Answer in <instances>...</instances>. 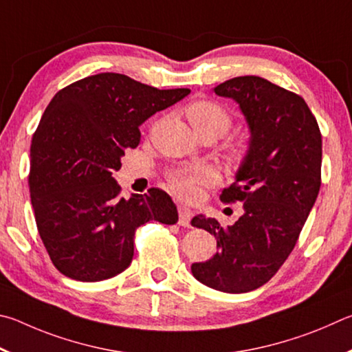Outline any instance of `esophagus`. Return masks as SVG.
Listing matches in <instances>:
<instances>
[{"instance_id": "obj_1", "label": "esophagus", "mask_w": 352, "mask_h": 352, "mask_svg": "<svg viewBox=\"0 0 352 352\" xmlns=\"http://www.w3.org/2000/svg\"><path fill=\"white\" fill-rule=\"evenodd\" d=\"M177 212H179V226L190 227V221L193 218V212L186 206L177 207Z\"/></svg>"}]
</instances>
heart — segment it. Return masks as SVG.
<instances>
[{
    "label": "heart",
    "instance_id": "1",
    "mask_svg": "<svg viewBox=\"0 0 352 352\" xmlns=\"http://www.w3.org/2000/svg\"><path fill=\"white\" fill-rule=\"evenodd\" d=\"M187 119L193 126L196 134L208 133L214 138H221L227 129L230 128L233 117L230 111L224 104L210 98H199L188 104L186 108ZM232 154L236 156L238 150L232 148ZM214 173L208 166H199V168L188 171H177L170 176V188L182 199H193L198 195L201 186L213 182Z\"/></svg>",
    "mask_w": 352,
    "mask_h": 352
}]
</instances>
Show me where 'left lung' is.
<instances>
[{
    "label": "left lung",
    "instance_id": "1",
    "mask_svg": "<svg viewBox=\"0 0 352 352\" xmlns=\"http://www.w3.org/2000/svg\"><path fill=\"white\" fill-rule=\"evenodd\" d=\"M213 91L239 104L250 129L235 182L219 196L243 202L244 213L229 227L204 214L192 219L218 248L192 274L217 291L244 294L266 285L298 241L322 186V133L303 97L266 78L235 77Z\"/></svg>",
    "mask_w": 352,
    "mask_h": 352
}]
</instances>
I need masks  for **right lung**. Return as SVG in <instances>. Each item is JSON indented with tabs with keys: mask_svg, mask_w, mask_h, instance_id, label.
Instances as JSON below:
<instances>
[{
	"mask_svg": "<svg viewBox=\"0 0 352 352\" xmlns=\"http://www.w3.org/2000/svg\"><path fill=\"white\" fill-rule=\"evenodd\" d=\"M188 94L102 72L54 96L30 144L29 190L40 238L61 274L113 278L133 261L138 227L177 223L164 190L120 198L113 173L126 148L139 145L142 123Z\"/></svg>",
	"mask_w": 352,
	"mask_h": 352,
	"instance_id": "1",
	"label": "right lung"
}]
</instances>
